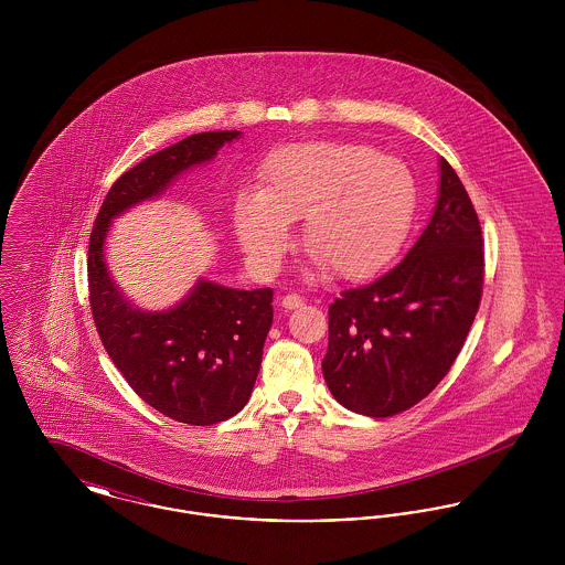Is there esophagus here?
Here are the masks:
<instances>
[{
    "instance_id": "34e87169",
    "label": "esophagus",
    "mask_w": 565,
    "mask_h": 565,
    "mask_svg": "<svg viewBox=\"0 0 565 565\" xmlns=\"http://www.w3.org/2000/svg\"><path fill=\"white\" fill-rule=\"evenodd\" d=\"M302 302H305V300H302V296L298 295H286L281 298V307H284V309H290V311H292V309H298Z\"/></svg>"
}]
</instances>
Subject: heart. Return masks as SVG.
I'll return each mask as SVG.
<instances>
[{"label":"heart","instance_id":"b5f03b06","mask_svg":"<svg viewBox=\"0 0 565 565\" xmlns=\"http://www.w3.org/2000/svg\"><path fill=\"white\" fill-rule=\"evenodd\" d=\"M417 210V184L401 159L375 148L313 139L273 150L260 189L233 203V226L247 258L273 267L302 220V247L343 281L379 275L401 254Z\"/></svg>","mask_w":565,"mask_h":565}]
</instances>
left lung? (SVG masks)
Here are the masks:
<instances>
[{
  "mask_svg": "<svg viewBox=\"0 0 565 565\" xmlns=\"http://www.w3.org/2000/svg\"><path fill=\"white\" fill-rule=\"evenodd\" d=\"M438 201L398 267L339 296L322 371L334 401L392 417L424 401L449 373L479 311L483 235L454 167L438 161Z\"/></svg>",
  "mask_w": 565,
  "mask_h": 565,
  "instance_id": "obj_1",
  "label": "left lung"
}]
</instances>
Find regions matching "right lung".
I'll return each instance as SVG.
<instances>
[{"mask_svg": "<svg viewBox=\"0 0 565 565\" xmlns=\"http://www.w3.org/2000/svg\"><path fill=\"white\" fill-rule=\"evenodd\" d=\"M239 137L190 135L135 164L109 189L88 242L90 309L111 362L141 401L190 426L224 422L249 401L273 323V290H235L201 277L178 305L146 311L114 284L106 237L114 217L161 196L175 178Z\"/></svg>", "mask_w": 565, "mask_h": 565, "instance_id": "obj_1", "label": "right lung"}]
</instances>
